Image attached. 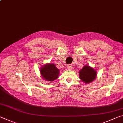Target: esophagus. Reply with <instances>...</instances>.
<instances>
[{
	"mask_svg": "<svg viewBox=\"0 0 123 123\" xmlns=\"http://www.w3.org/2000/svg\"><path fill=\"white\" fill-rule=\"evenodd\" d=\"M67 69H68V70H72V66L71 65H67Z\"/></svg>",
	"mask_w": 123,
	"mask_h": 123,
	"instance_id": "esophagus-1",
	"label": "esophagus"
}]
</instances>
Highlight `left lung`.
<instances>
[{"label":"left lung","instance_id":"left-lung-1","mask_svg":"<svg viewBox=\"0 0 123 123\" xmlns=\"http://www.w3.org/2000/svg\"><path fill=\"white\" fill-rule=\"evenodd\" d=\"M79 73L80 79L85 84L92 82L97 77V70L88 65L84 66Z\"/></svg>","mask_w":123,"mask_h":123}]
</instances>
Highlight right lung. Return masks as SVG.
Instances as JSON below:
<instances>
[{
	"label": "right lung",
	"mask_w": 123,
	"mask_h": 123,
	"mask_svg": "<svg viewBox=\"0 0 123 123\" xmlns=\"http://www.w3.org/2000/svg\"><path fill=\"white\" fill-rule=\"evenodd\" d=\"M60 70L54 63H46L40 67V72L42 78L46 81H54L59 76Z\"/></svg>",
	"instance_id": "1"
}]
</instances>
